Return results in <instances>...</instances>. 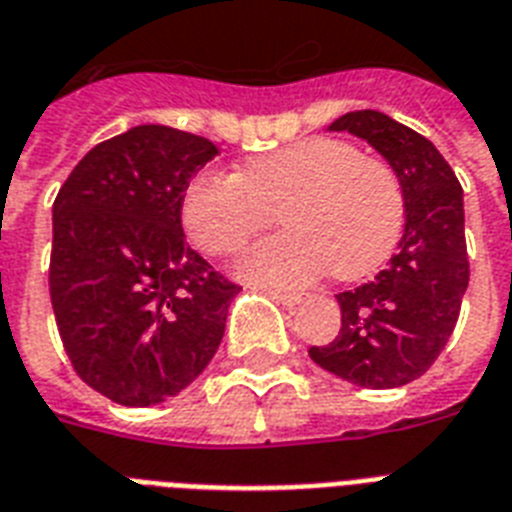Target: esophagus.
<instances>
[{"label": "esophagus", "instance_id": "esophagus-1", "mask_svg": "<svg viewBox=\"0 0 512 512\" xmlns=\"http://www.w3.org/2000/svg\"><path fill=\"white\" fill-rule=\"evenodd\" d=\"M268 295H271L276 303L287 305V308H295V305H300L305 300V297L297 295V292H279V289H268Z\"/></svg>", "mask_w": 512, "mask_h": 512}]
</instances>
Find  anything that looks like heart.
Wrapping results in <instances>:
<instances>
[{
  "label": "heart",
  "mask_w": 512,
  "mask_h": 512,
  "mask_svg": "<svg viewBox=\"0 0 512 512\" xmlns=\"http://www.w3.org/2000/svg\"><path fill=\"white\" fill-rule=\"evenodd\" d=\"M279 212L287 233L249 247L239 276L265 287H303L327 271L361 279L388 260L404 231V191L388 164L353 143L308 138L255 156L239 175L201 170L188 180L180 217L207 255H231Z\"/></svg>",
  "instance_id": "heart-1"
}]
</instances>
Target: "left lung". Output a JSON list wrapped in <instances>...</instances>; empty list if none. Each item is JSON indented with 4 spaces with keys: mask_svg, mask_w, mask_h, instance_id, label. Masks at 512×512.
<instances>
[{
    "mask_svg": "<svg viewBox=\"0 0 512 512\" xmlns=\"http://www.w3.org/2000/svg\"><path fill=\"white\" fill-rule=\"evenodd\" d=\"M329 130L385 156L404 191L406 223L388 268L337 295L340 335L308 353L353 385L401 388L433 366L460 316L470 279L462 185L428 138L388 114L350 111Z\"/></svg>",
    "mask_w": 512,
    "mask_h": 512,
    "instance_id": "obj_1",
    "label": "left lung"
}]
</instances>
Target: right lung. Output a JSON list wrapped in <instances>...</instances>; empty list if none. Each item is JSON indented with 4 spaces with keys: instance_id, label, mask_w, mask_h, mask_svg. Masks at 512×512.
<instances>
[{
    "instance_id": "1",
    "label": "right lung",
    "mask_w": 512,
    "mask_h": 512,
    "mask_svg": "<svg viewBox=\"0 0 512 512\" xmlns=\"http://www.w3.org/2000/svg\"><path fill=\"white\" fill-rule=\"evenodd\" d=\"M215 143L164 124L103 140L52 204L50 297L76 374L122 406L199 377L239 287L185 244L180 201Z\"/></svg>"
}]
</instances>
